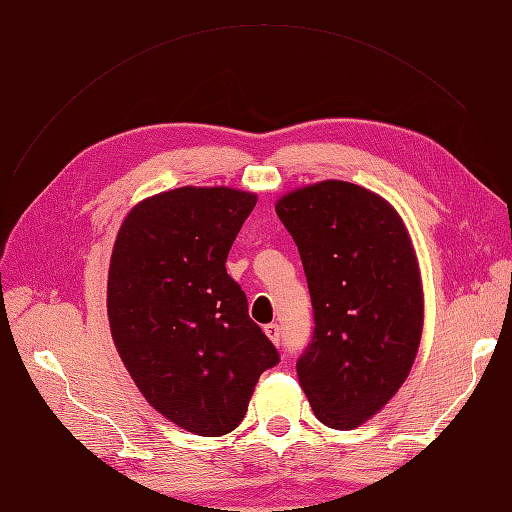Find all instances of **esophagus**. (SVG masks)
I'll return each instance as SVG.
<instances>
[{"instance_id": "obj_1", "label": "esophagus", "mask_w": 512, "mask_h": 512, "mask_svg": "<svg viewBox=\"0 0 512 512\" xmlns=\"http://www.w3.org/2000/svg\"><path fill=\"white\" fill-rule=\"evenodd\" d=\"M265 333H267V337L271 339V342L277 346L280 344V337H282V329H280V324H275V322H271V324H265Z\"/></svg>"}]
</instances>
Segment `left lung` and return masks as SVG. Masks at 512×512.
<instances>
[{
	"label": "left lung",
	"instance_id": "obj_1",
	"mask_svg": "<svg viewBox=\"0 0 512 512\" xmlns=\"http://www.w3.org/2000/svg\"><path fill=\"white\" fill-rule=\"evenodd\" d=\"M299 247L314 307L297 361L320 423L354 429L408 378L423 333L421 271L393 205L348 181H320L275 203Z\"/></svg>",
	"mask_w": 512,
	"mask_h": 512
}]
</instances>
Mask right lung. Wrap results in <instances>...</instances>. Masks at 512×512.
I'll return each mask as SVG.
<instances>
[{
  "label": "right lung",
  "mask_w": 512,
  "mask_h": 512,
  "mask_svg": "<svg viewBox=\"0 0 512 512\" xmlns=\"http://www.w3.org/2000/svg\"><path fill=\"white\" fill-rule=\"evenodd\" d=\"M256 200L185 185L141 200L115 239L106 307L117 352L149 404L196 436L239 427L260 374L280 363L226 273Z\"/></svg>",
  "instance_id": "1"
}]
</instances>
